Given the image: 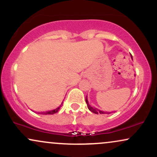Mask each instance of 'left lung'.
<instances>
[{
	"mask_svg": "<svg viewBox=\"0 0 157 157\" xmlns=\"http://www.w3.org/2000/svg\"><path fill=\"white\" fill-rule=\"evenodd\" d=\"M87 97V96H86ZM86 104H87V106H88V109H89L90 111H91V112L94 113H105V112H103V111H100V110L97 109H94V108L91 107V105L89 104V102H88V100H87V97H86Z\"/></svg>",
	"mask_w": 157,
	"mask_h": 157,
	"instance_id": "obj_1",
	"label": "left lung"
}]
</instances>
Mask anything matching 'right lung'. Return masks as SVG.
<instances>
[{
  "mask_svg": "<svg viewBox=\"0 0 157 157\" xmlns=\"http://www.w3.org/2000/svg\"><path fill=\"white\" fill-rule=\"evenodd\" d=\"M61 105H63V102H62V104H61ZM60 107H58L57 109H56L55 110H52V111H46V112H44L43 113H44V114H53V113H57V111H58V110L60 109Z\"/></svg>",
  "mask_w": 157,
  "mask_h": 157,
  "instance_id": "obj_1",
  "label": "right lung"
}]
</instances>
